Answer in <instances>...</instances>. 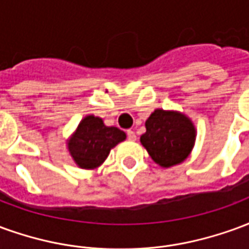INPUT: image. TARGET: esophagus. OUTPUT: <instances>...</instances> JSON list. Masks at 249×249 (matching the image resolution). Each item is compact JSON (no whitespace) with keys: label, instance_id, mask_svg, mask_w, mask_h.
<instances>
[{"label":"esophagus","instance_id":"esophagus-1","mask_svg":"<svg viewBox=\"0 0 249 249\" xmlns=\"http://www.w3.org/2000/svg\"><path fill=\"white\" fill-rule=\"evenodd\" d=\"M126 136H128V139H129L130 141H135L136 140V133L133 132V130H126Z\"/></svg>","mask_w":249,"mask_h":249}]
</instances>
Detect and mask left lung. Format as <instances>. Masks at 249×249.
Returning a JSON list of instances; mask_svg holds the SVG:
<instances>
[{
    "mask_svg": "<svg viewBox=\"0 0 249 249\" xmlns=\"http://www.w3.org/2000/svg\"><path fill=\"white\" fill-rule=\"evenodd\" d=\"M145 128L140 141L153 161L168 168L187 159L196 137L195 126L187 116L156 109L145 121Z\"/></svg>",
    "mask_w": 249,
    "mask_h": 249,
    "instance_id": "left-lung-1",
    "label": "left lung"
}]
</instances>
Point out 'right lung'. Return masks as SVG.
I'll return each instance as SVG.
<instances>
[{
	"label": "right lung",
	"mask_w": 249,
	"mask_h": 249,
	"mask_svg": "<svg viewBox=\"0 0 249 249\" xmlns=\"http://www.w3.org/2000/svg\"><path fill=\"white\" fill-rule=\"evenodd\" d=\"M125 137L123 130L104 125L100 117L87 116L71 136L68 148L78 167L93 169L101 165L110 149L124 141Z\"/></svg>",
	"instance_id": "right-lung-1"
}]
</instances>
